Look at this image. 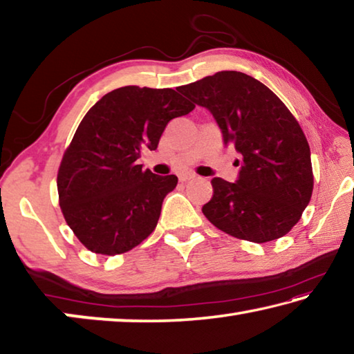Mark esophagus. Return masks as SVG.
I'll return each instance as SVG.
<instances>
[{
    "label": "esophagus",
    "mask_w": 354,
    "mask_h": 354,
    "mask_svg": "<svg viewBox=\"0 0 354 354\" xmlns=\"http://www.w3.org/2000/svg\"><path fill=\"white\" fill-rule=\"evenodd\" d=\"M196 176L194 175V173H181V175H179V181L181 183H187V181H190V179H195Z\"/></svg>",
    "instance_id": "1"
}]
</instances>
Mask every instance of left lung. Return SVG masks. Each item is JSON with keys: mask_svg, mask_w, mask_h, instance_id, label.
<instances>
[{"mask_svg": "<svg viewBox=\"0 0 354 354\" xmlns=\"http://www.w3.org/2000/svg\"><path fill=\"white\" fill-rule=\"evenodd\" d=\"M178 91L212 113L225 145L241 154L236 183L212 179L206 218L254 243L286 236L314 187L309 143L295 117L270 88L241 71H218Z\"/></svg>", "mask_w": 354, "mask_h": 354, "instance_id": "left-lung-1", "label": "left lung"}]
</instances>
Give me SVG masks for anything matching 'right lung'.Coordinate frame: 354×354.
Listing matches in <instances>:
<instances>
[{"mask_svg": "<svg viewBox=\"0 0 354 354\" xmlns=\"http://www.w3.org/2000/svg\"><path fill=\"white\" fill-rule=\"evenodd\" d=\"M195 104L173 88L127 86L106 93L86 113L57 173L59 205L84 247L122 254L158 225L175 175L158 176L137 164L156 149L167 123Z\"/></svg>", "mask_w": 354, "mask_h": 354, "instance_id": "obj_1", "label": "right lung"}]
</instances>
